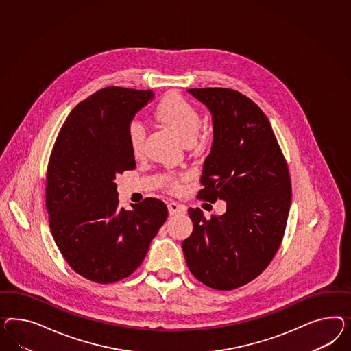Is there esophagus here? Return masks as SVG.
Listing matches in <instances>:
<instances>
[{
  "label": "esophagus",
  "instance_id": "34e87169",
  "mask_svg": "<svg viewBox=\"0 0 351 351\" xmlns=\"http://www.w3.org/2000/svg\"><path fill=\"white\" fill-rule=\"evenodd\" d=\"M167 207H169V213H170L171 216L180 215V213H184L186 210L185 206H182L180 203H176V202H171Z\"/></svg>",
  "mask_w": 351,
  "mask_h": 351
}]
</instances>
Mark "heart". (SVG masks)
Here are the masks:
<instances>
[{"mask_svg": "<svg viewBox=\"0 0 351 351\" xmlns=\"http://www.w3.org/2000/svg\"><path fill=\"white\" fill-rule=\"evenodd\" d=\"M154 116L160 123L169 126L171 130L180 136L185 143L194 141L199 130L202 119L197 108L179 93L165 95L157 104ZM145 126L141 121L134 120L128 126V143L134 157H141L144 151ZM181 178L170 176L166 180V186L171 191H178L181 188Z\"/></svg>", "mask_w": 351, "mask_h": 351, "instance_id": "heart-1", "label": "heart"}]
</instances>
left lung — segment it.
Listing matches in <instances>:
<instances>
[{
	"label": "left lung",
	"instance_id": "1",
	"mask_svg": "<svg viewBox=\"0 0 351 351\" xmlns=\"http://www.w3.org/2000/svg\"><path fill=\"white\" fill-rule=\"evenodd\" d=\"M213 120L198 198L228 203L221 216L189 208L193 232L182 241L190 272L216 290L253 281L274 259L291 204V180L265 112L230 88H191Z\"/></svg>",
	"mask_w": 351,
	"mask_h": 351
}]
</instances>
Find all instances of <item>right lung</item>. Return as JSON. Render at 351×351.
<instances>
[{"mask_svg": "<svg viewBox=\"0 0 351 351\" xmlns=\"http://www.w3.org/2000/svg\"><path fill=\"white\" fill-rule=\"evenodd\" d=\"M152 90L99 89L67 116L49 156L46 207L58 250L77 275L112 284L142 265L167 218L160 199L119 207L114 179L135 169L128 126Z\"/></svg>", "mask_w": 351, "mask_h": 351, "instance_id": "add662e5", "label": "right lung"}]
</instances>
